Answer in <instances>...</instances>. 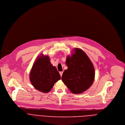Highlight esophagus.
Listing matches in <instances>:
<instances>
[{
    "label": "esophagus",
    "mask_w": 125,
    "mask_h": 125,
    "mask_svg": "<svg viewBox=\"0 0 125 125\" xmlns=\"http://www.w3.org/2000/svg\"><path fill=\"white\" fill-rule=\"evenodd\" d=\"M63 73V72H62H62H59V73H60V76H62Z\"/></svg>",
    "instance_id": "esophagus-1"
}]
</instances>
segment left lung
I'll return each mask as SVG.
<instances>
[{
	"mask_svg": "<svg viewBox=\"0 0 125 125\" xmlns=\"http://www.w3.org/2000/svg\"><path fill=\"white\" fill-rule=\"evenodd\" d=\"M74 51L72 55L67 57L68 69L64 71L61 79L71 93L80 94L93 83L95 70L91 60L83 50L76 48Z\"/></svg>",
	"mask_w": 125,
	"mask_h": 125,
	"instance_id": "8db88e82",
	"label": "left lung"
}]
</instances>
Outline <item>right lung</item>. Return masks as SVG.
<instances>
[{
    "label": "right lung",
    "instance_id": "right-lung-1",
    "mask_svg": "<svg viewBox=\"0 0 125 125\" xmlns=\"http://www.w3.org/2000/svg\"><path fill=\"white\" fill-rule=\"evenodd\" d=\"M30 79L35 89L47 93L54 83L61 79V76L56 68L51 64L49 56L41 54L32 65Z\"/></svg>",
    "mask_w": 125,
    "mask_h": 125
}]
</instances>
